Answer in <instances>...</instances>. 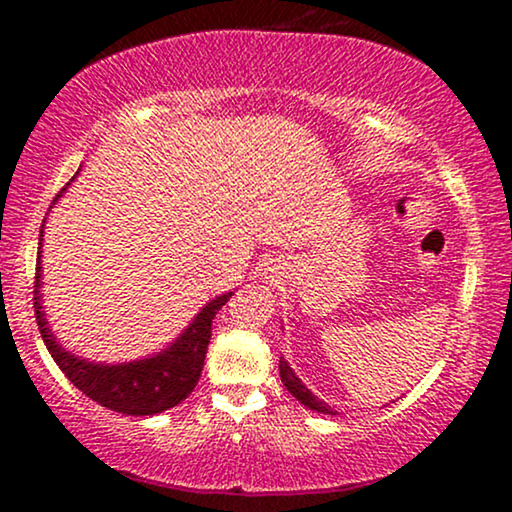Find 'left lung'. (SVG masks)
<instances>
[{
	"mask_svg": "<svg viewBox=\"0 0 512 512\" xmlns=\"http://www.w3.org/2000/svg\"><path fill=\"white\" fill-rule=\"evenodd\" d=\"M279 375H281V383L286 385V390H289L291 395L303 404V407H308V409H313V411H320V414H334V411L327 407V402H322L320 397H315L313 392H310L308 387L301 383V378H298V375L293 373V368L284 361V358H281V361H279Z\"/></svg>",
	"mask_w": 512,
	"mask_h": 512,
	"instance_id": "8db88e82",
	"label": "left lung"
}]
</instances>
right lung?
I'll use <instances>...</instances> for the list:
<instances>
[{
    "instance_id": "right-lung-1",
    "label": "right lung",
    "mask_w": 512,
    "mask_h": 512,
    "mask_svg": "<svg viewBox=\"0 0 512 512\" xmlns=\"http://www.w3.org/2000/svg\"><path fill=\"white\" fill-rule=\"evenodd\" d=\"M76 175H79V170H76ZM76 175L62 187L60 195L52 199V204L67 192V187L76 180ZM43 228L45 221L40 226L38 264H35V320H38L40 337H43V342L48 346L50 356L55 358L57 366L62 368V373L86 397H91L93 402L127 416H154L180 404L182 399L195 390L204 368V358H207L211 320L226 305L228 298L233 296V291L221 293L214 301L204 305L195 315V320L180 332V337H175L158 354L125 363L88 361V358L76 356L72 351L64 349L48 325V315L43 310V293H40V289H43V267H40V257H43Z\"/></svg>"
}]
</instances>
